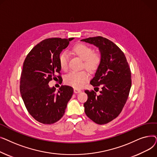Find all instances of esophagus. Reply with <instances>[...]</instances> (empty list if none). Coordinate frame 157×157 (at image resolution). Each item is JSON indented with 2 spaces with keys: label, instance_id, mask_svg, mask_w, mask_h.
<instances>
[{
  "label": "esophagus",
  "instance_id": "34e87169",
  "mask_svg": "<svg viewBox=\"0 0 157 157\" xmlns=\"http://www.w3.org/2000/svg\"><path fill=\"white\" fill-rule=\"evenodd\" d=\"M81 90H79V89H77V88H74V92L75 93V94L79 93V92H81Z\"/></svg>",
  "mask_w": 157,
  "mask_h": 157
}]
</instances>
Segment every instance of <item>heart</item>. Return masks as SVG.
I'll list each match as a JSON object with an SVG mask.
<instances>
[{"instance_id":"1","label":"heart","mask_w":157,"mask_h":157,"mask_svg":"<svg viewBox=\"0 0 157 157\" xmlns=\"http://www.w3.org/2000/svg\"><path fill=\"white\" fill-rule=\"evenodd\" d=\"M72 51L82 60H83V66L90 72L96 71L101 63V56L99 54L93 53V49L84 44H78L72 48ZM59 64L63 71H66L68 67V55L62 52L59 57ZM89 79V74L86 71H72L65 78V83L75 88L83 87Z\"/></svg>"}]
</instances>
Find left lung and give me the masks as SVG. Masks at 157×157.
Instances as JSON below:
<instances>
[{
    "instance_id": "1",
    "label": "left lung",
    "mask_w": 157,
    "mask_h": 157,
    "mask_svg": "<svg viewBox=\"0 0 157 157\" xmlns=\"http://www.w3.org/2000/svg\"><path fill=\"white\" fill-rule=\"evenodd\" d=\"M81 41L98 47L101 55V65L90 84L101 86L102 90L98 95L94 90H85V112L97 124H106L118 116L127 101L132 85L130 69L124 53L110 40L97 36Z\"/></svg>"
}]
</instances>
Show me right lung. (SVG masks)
<instances>
[{
  "instance_id": "right-lung-1",
  "label": "right lung",
  "mask_w": 157,
  "mask_h": 157,
  "mask_svg": "<svg viewBox=\"0 0 157 157\" xmlns=\"http://www.w3.org/2000/svg\"><path fill=\"white\" fill-rule=\"evenodd\" d=\"M74 38H48L33 48L24 60L20 90L28 112L37 121L52 124L62 118L73 94L71 86L62 85L59 91L49 82L62 81L59 57ZM59 75H57V74Z\"/></svg>"
}]
</instances>
